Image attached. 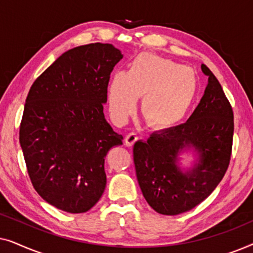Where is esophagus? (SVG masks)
<instances>
[{
    "label": "esophagus",
    "instance_id": "1",
    "mask_svg": "<svg viewBox=\"0 0 253 253\" xmlns=\"http://www.w3.org/2000/svg\"><path fill=\"white\" fill-rule=\"evenodd\" d=\"M137 139H138L137 134L133 133V132H131L129 134H126V139H124V141H126V146L131 147V146H133V144L136 143Z\"/></svg>",
    "mask_w": 253,
    "mask_h": 253
}]
</instances>
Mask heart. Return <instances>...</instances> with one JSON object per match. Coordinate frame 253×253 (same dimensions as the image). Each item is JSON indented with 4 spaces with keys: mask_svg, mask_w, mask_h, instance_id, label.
<instances>
[{
    "mask_svg": "<svg viewBox=\"0 0 253 253\" xmlns=\"http://www.w3.org/2000/svg\"><path fill=\"white\" fill-rule=\"evenodd\" d=\"M199 92V78L191 68L174 61L140 55L129 71L113 76L108 87L110 114L122 122L134 112L144 96L143 114L148 124L167 129L186 115Z\"/></svg>",
    "mask_w": 253,
    "mask_h": 253,
    "instance_id": "b5f03b06",
    "label": "heart"
}]
</instances>
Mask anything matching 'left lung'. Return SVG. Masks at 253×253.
I'll use <instances>...</instances> for the list:
<instances>
[{
	"instance_id": "left-lung-1",
	"label": "left lung",
	"mask_w": 253,
	"mask_h": 253,
	"mask_svg": "<svg viewBox=\"0 0 253 253\" xmlns=\"http://www.w3.org/2000/svg\"><path fill=\"white\" fill-rule=\"evenodd\" d=\"M209 77L203 98L185 123L153 132L136 141L133 162L138 183L152 209L164 215L192 210L214 191L229 166L234 113L219 81L202 64ZM193 149L197 161L183 171L178 155Z\"/></svg>"
}]
</instances>
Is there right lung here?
I'll return each instance as SVG.
<instances>
[{
    "instance_id": "add662e5",
    "label": "right lung",
    "mask_w": 253,
    "mask_h": 253,
    "mask_svg": "<svg viewBox=\"0 0 253 253\" xmlns=\"http://www.w3.org/2000/svg\"><path fill=\"white\" fill-rule=\"evenodd\" d=\"M122 57L110 43L72 48L27 94L19 129L27 172L41 198L64 212H87L99 202L106 155L123 144L103 114L110 72Z\"/></svg>"
}]
</instances>
